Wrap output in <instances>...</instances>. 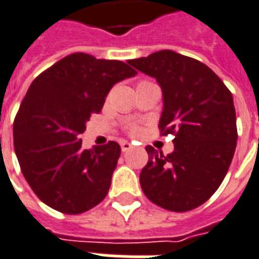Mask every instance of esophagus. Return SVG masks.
<instances>
[{"instance_id":"1","label":"esophagus","mask_w":259,"mask_h":259,"mask_svg":"<svg viewBox=\"0 0 259 259\" xmlns=\"http://www.w3.org/2000/svg\"><path fill=\"white\" fill-rule=\"evenodd\" d=\"M131 149H132V145L130 143V142H127V141L121 142V150L124 151V153H125V151H128V150H131Z\"/></svg>"}]
</instances>
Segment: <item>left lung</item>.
I'll use <instances>...</instances> for the list:
<instances>
[{"instance_id": "1", "label": "left lung", "mask_w": 259, "mask_h": 259, "mask_svg": "<svg viewBox=\"0 0 259 259\" xmlns=\"http://www.w3.org/2000/svg\"><path fill=\"white\" fill-rule=\"evenodd\" d=\"M128 64L154 77L162 90V135L174 134L168 155L147 146L139 182L145 195L170 211L205 203L220 187L235 154L238 131L231 91L210 68L172 50Z\"/></svg>"}]
</instances>
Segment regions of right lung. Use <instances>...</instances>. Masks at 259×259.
<instances>
[{
    "label": "right lung",
    "mask_w": 259,
    "mask_h": 259,
    "mask_svg": "<svg viewBox=\"0 0 259 259\" xmlns=\"http://www.w3.org/2000/svg\"><path fill=\"white\" fill-rule=\"evenodd\" d=\"M135 75L122 61L72 53L31 83L13 122V143L27 183L52 209L80 214L104 201L121 149L109 142L83 150L79 135L110 89Z\"/></svg>",
    "instance_id": "1"
}]
</instances>
